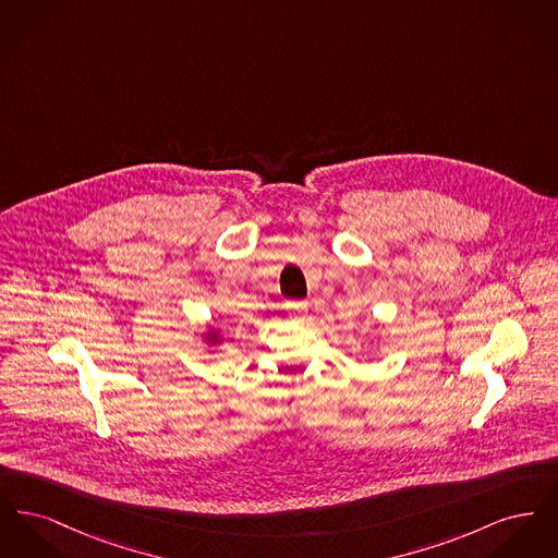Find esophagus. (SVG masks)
Returning a JSON list of instances; mask_svg holds the SVG:
<instances>
[{
	"mask_svg": "<svg viewBox=\"0 0 558 558\" xmlns=\"http://www.w3.org/2000/svg\"><path fill=\"white\" fill-rule=\"evenodd\" d=\"M287 312L291 314L292 318H301L307 312V303L305 301H287Z\"/></svg>",
	"mask_w": 558,
	"mask_h": 558,
	"instance_id": "obj_1",
	"label": "esophagus"
}]
</instances>
